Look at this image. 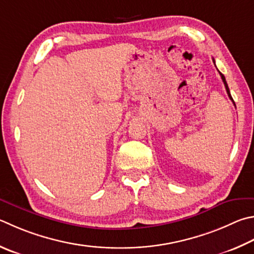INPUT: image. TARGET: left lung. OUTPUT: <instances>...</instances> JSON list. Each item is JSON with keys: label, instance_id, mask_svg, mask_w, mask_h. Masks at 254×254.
Segmentation results:
<instances>
[{"label": "left lung", "instance_id": "obj_1", "mask_svg": "<svg viewBox=\"0 0 254 254\" xmlns=\"http://www.w3.org/2000/svg\"><path fill=\"white\" fill-rule=\"evenodd\" d=\"M213 62H214V59H213ZM215 63V62H214ZM219 73H220V75H221V79H222V81H223V83H224V86H225V90H227V93H228V95H229V98L232 100V96H231V94H230V90H229V86H228V84H227V81H225V77H224V75L222 74V73H221L220 71H219ZM233 104H234V102H233ZM236 105V104H234Z\"/></svg>", "mask_w": 254, "mask_h": 254}]
</instances>
